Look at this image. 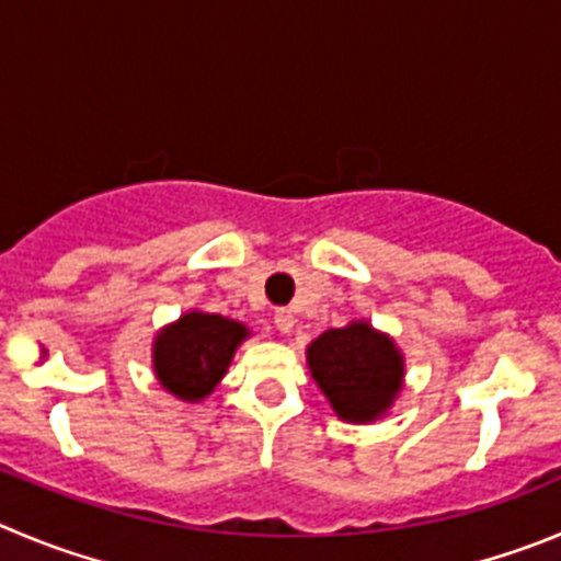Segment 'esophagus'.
<instances>
[{
  "instance_id": "34e87169",
  "label": "esophagus",
  "mask_w": 561,
  "mask_h": 561,
  "mask_svg": "<svg viewBox=\"0 0 561 561\" xmlns=\"http://www.w3.org/2000/svg\"><path fill=\"white\" fill-rule=\"evenodd\" d=\"M274 323L282 334H290L293 327H296V318H293L290 310H276L274 312Z\"/></svg>"
}]
</instances>
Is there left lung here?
Returning a JSON list of instances; mask_svg holds the SVG:
<instances>
[{"mask_svg": "<svg viewBox=\"0 0 561 561\" xmlns=\"http://www.w3.org/2000/svg\"><path fill=\"white\" fill-rule=\"evenodd\" d=\"M307 368L334 415L345 423H374L404 390V354L368 321L327 329L307 345Z\"/></svg>", "mask_w": 561, "mask_h": 561, "instance_id": "1", "label": "left lung"}]
</instances>
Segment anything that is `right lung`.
<instances>
[{"label":"right lung","mask_w":561,"mask_h":561,"mask_svg":"<svg viewBox=\"0 0 561 561\" xmlns=\"http://www.w3.org/2000/svg\"><path fill=\"white\" fill-rule=\"evenodd\" d=\"M249 337L251 329L245 323L216 312L187 310L154 334L151 368L162 390L196 404L216 390L232 365L234 352Z\"/></svg>","instance_id":"obj_1"}]
</instances>
